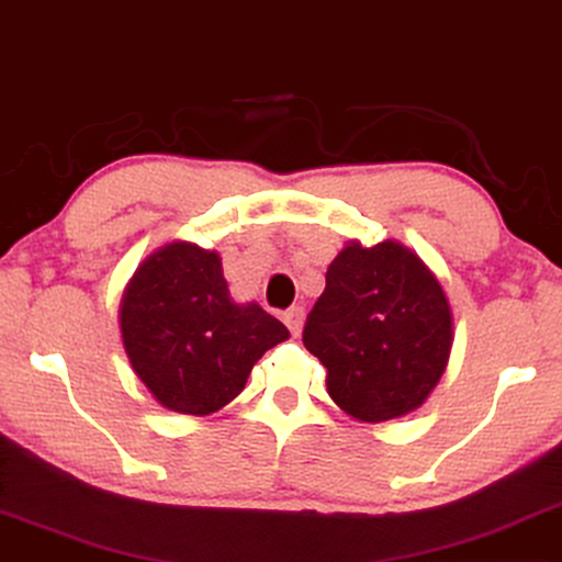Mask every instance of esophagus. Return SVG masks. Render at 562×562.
<instances>
[{"mask_svg": "<svg viewBox=\"0 0 562 562\" xmlns=\"http://www.w3.org/2000/svg\"><path fill=\"white\" fill-rule=\"evenodd\" d=\"M283 322H286L291 335H299L301 327H304V306L286 308V312H283Z\"/></svg>", "mask_w": 562, "mask_h": 562, "instance_id": "1", "label": "esophagus"}]
</instances>
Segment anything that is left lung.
Segmentation results:
<instances>
[{
    "mask_svg": "<svg viewBox=\"0 0 562 562\" xmlns=\"http://www.w3.org/2000/svg\"><path fill=\"white\" fill-rule=\"evenodd\" d=\"M451 341L441 283L395 240L345 246L304 324V347L327 368L331 401L364 423L423 405L449 364Z\"/></svg>",
    "mask_w": 562,
    "mask_h": 562,
    "instance_id": "left-lung-1",
    "label": "left lung"
}]
</instances>
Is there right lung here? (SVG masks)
<instances>
[{
    "label": "right lung",
    "instance_id": "obj_1",
    "mask_svg": "<svg viewBox=\"0 0 562 562\" xmlns=\"http://www.w3.org/2000/svg\"><path fill=\"white\" fill-rule=\"evenodd\" d=\"M121 337L134 372L165 408L207 416L240 395L254 364L289 329L254 301L235 304L215 250L177 240L128 281Z\"/></svg>",
    "mask_w": 562,
    "mask_h": 562
}]
</instances>
